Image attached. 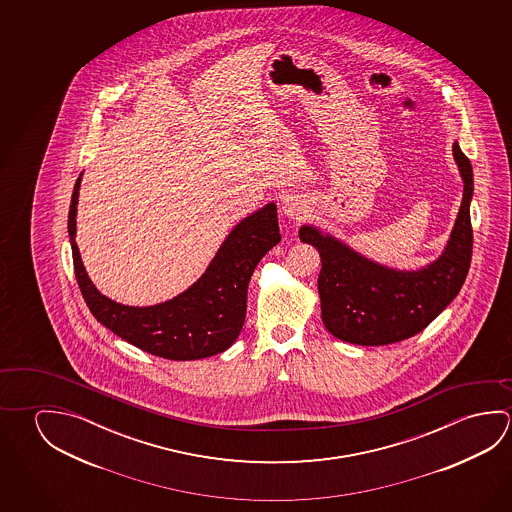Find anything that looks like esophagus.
<instances>
[{
  "instance_id": "obj_1",
  "label": "esophagus",
  "mask_w": 512,
  "mask_h": 512,
  "mask_svg": "<svg viewBox=\"0 0 512 512\" xmlns=\"http://www.w3.org/2000/svg\"><path fill=\"white\" fill-rule=\"evenodd\" d=\"M307 209H309V205L300 196H287L284 203H282V214L289 219H294V221L305 218L307 212H309Z\"/></svg>"
}]
</instances>
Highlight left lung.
Listing matches in <instances>:
<instances>
[{
  "label": "left lung",
  "instance_id": "obj_1",
  "mask_svg": "<svg viewBox=\"0 0 512 512\" xmlns=\"http://www.w3.org/2000/svg\"><path fill=\"white\" fill-rule=\"evenodd\" d=\"M453 159L464 182L461 209L444 252L427 268H386L353 252L336 237L321 234L318 228H300V239L312 244L321 257V318L332 336L361 346L398 343L430 325L459 294L473 248V168L457 141L453 143Z\"/></svg>",
  "mask_w": 512,
  "mask_h": 512
}]
</instances>
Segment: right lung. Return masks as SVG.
<instances>
[{"mask_svg":"<svg viewBox=\"0 0 512 512\" xmlns=\"http://www.w3.org/2000/svg\"><path fill=\"white\" fill-rule=\"evenodd\" d=\"M80 182L82 175L71 196L68 232L76 282L94 318L126 343L169 361H196L228 350L244 325L253 269L280 243L277 205L268 203L235 225L187 291L159 305L128 307L103 296L87 277L75 241Z\"/></svg>","mask_w":512,"mask_h":512,"instance_id":"obj_1","label":"right lung"}]
</instances>
